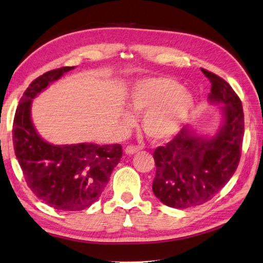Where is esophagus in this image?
<instances>
[{
    "mask_svg": "<svg viewBox=\"0 0 263 263\" xmlns=\"http://www.w3.org/2000/svg\"><path fill=\"white\" fill-rule=\"evenodd\" d=\"M139 150L140 149L137 145H127L125 148V154L126 155H134V154H138Z\"/></svg>",
    "mask_w": 263,
    "mask_h": 263,
    "instance_id": "obj_1",
    "label": "esophagus"
}]
</instances>
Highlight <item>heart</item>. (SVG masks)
<instances>
[{
	"label": "heart",
	"instance_id": "b5f03b06",
	"mask_svg": "<svg viewBox=\"0 0 263 263\" xmlns=\"http://www.w3.org/2000/svg\"><path fill=\"white\" fill-rule=\"evenodd\" d=\"M127 105L134 113H143L142 130L150 140L163 142L181 129L194 109L192 93L170 77H150L137 82L127 94ZM130 123L132 117L124 114Z\"/></svg>",
	"mask_w": 263,
	"mask_h": 263
}]
</instances>
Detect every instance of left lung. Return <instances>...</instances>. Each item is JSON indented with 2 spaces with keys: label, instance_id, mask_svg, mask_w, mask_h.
Listing matches in <instances>:
<instances>
[{
  "label": "left lung",
  "instance_id": "left-lung-1",
  "mask_svg": "<svg viewBox=\"0 0 263 263\" xmlns=\"http://www.w3.org/2000/svg\"><path fill=\"white\" fill-rule=\"evenodd\" d=\"M201 71L212 84L210 102L223 105L224 122L213 138L196 136L184 127L172 141L155 150L152 191L161 203L174 209H189L212 199L240 162L244 134L241 100L223 78L203 68Z\"/></svg>",
  "mask_w": 263,
  "mask_h": 263
}]
</instances>
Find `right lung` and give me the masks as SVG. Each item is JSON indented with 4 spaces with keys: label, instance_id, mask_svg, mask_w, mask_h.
Here are the masks:
<instances>
[{
    "label": "right lung",
    "instance_id": "1",
    "mask_svg": "<svg viewBox=\"0 0 263 263\" xmlns=\"http://www.w3.org/2000/svg\"><path fill=\"white\" fill-rule=\"evenodd\" d=\"M75 67H62L35 78L23 93L13 121L14 152L29 188L44 203L65 212L83 211L100 198L122 158L121 144L53 145L31 120L34 97Z\"/></svg>",
    "mask_w": 263,
    "mask_h": 263
}]
</instances>
